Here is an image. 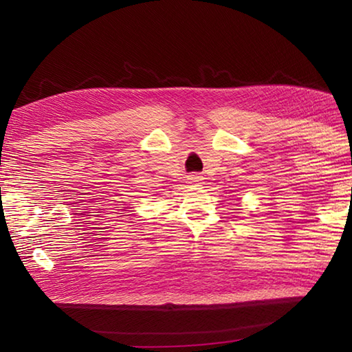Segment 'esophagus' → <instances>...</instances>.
<instances>
[{
    "label": "esophagus",
    "instance_id": "1",
    "mask_svg": "<svg viewBox=\"0 0 352 352\" xmlns=\"http://www.w3.org/2000/svg\"><path fill=\"white\" fill-rule=\"evenodd\" d=\"M188 180H189V183H192V184H199L201 182V177L199 174H190Z\"/></svg>",
    "mask_w": 352,
    "mask_h": 352
}]
</instances>
